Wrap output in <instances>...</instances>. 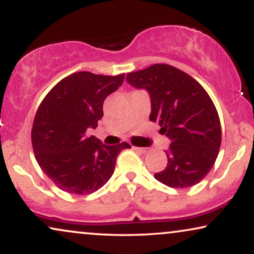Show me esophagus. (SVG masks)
Returning a JSON list of instances; mask_svg holds the SVG:
<instances>
[{"instance_id":"34e87169","label":"esophagus","mask_w":254,"mask_h":254,"mask_svg":"<svg viewBox=\"0 0 254 254\" xmlns=\"http://www.w3.org/2000/svg\"><path fill=\"white\" fill-rule=\"evenodd\" d=\"M133 149H134V150H136V151H140V152H142V154H147V152H149V149H148V148L134 147V145H133Z\"/></svg>"}]
</instances>
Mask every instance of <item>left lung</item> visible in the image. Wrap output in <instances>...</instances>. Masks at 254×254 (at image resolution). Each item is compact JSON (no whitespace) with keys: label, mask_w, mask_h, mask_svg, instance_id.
I'll use <instances>...</instances> for the list:
<instances>
[{"label":"left lung","mask_w":254,"mask_h":254,"mask_svg":"<svg viewBox=\"0 0 254 254\" xmlns=\"http://www.w3.org/2000/svg\"><path fill=\"white\" fill-rule=\"evenodd\" d=\"M127 82L149 92L151 113L161 133L170 138L168 165L155 178L173 189L200 183L216 161L221 147V124L213 100L202 86L180 69L156 64L128 72Z\"/></svg>","instance_id":"obj_1"}]
</instances>
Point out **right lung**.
Here are the masks:
<instances>
[{"mask_svg":"<svg viewBox=\"0 0 254 254\" xmlns=\"http://www.w3.org/2000/svg\"><path fill=\"white\" fill-rule=\"evenodd\" d=\"M125 74L79 71L61 79L45 97L34 117L32 147L38 164L59 189L86 195L109 182L127 142L106 145L89 128L98 126L104 100L123 84Z\"/></svg>","mask_w":254,"mask_h":254,"instance_id":"1","label":"right lung"}]
</instances>
